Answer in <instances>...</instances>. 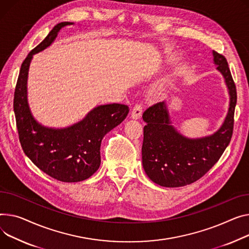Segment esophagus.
Here are the masks:
<instances>
[{
    "label": "esophagus",
    "mask_w": 249,
    "mask_h": 249,
    "mask_svg": "<svg viewBox=\"0 0 249 249\" xmlns=\"http://www.w3.org/2000/svg\"><path fill=\"white\" fill-rule=\"evenodd\" d=\"M142 115V106L141 104H136L131 111V118L140 119Z\"/></svg>",
    "instance_id": "1"
}]
</instances>
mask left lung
<instances>
[{"label":"left lung","mask_w":249,"mask_h":249,"mask_svg":"<svg viewBox=\"0 0 249 249\" xmlns=\"http://www.w3.org/2000/svg\"><path fill=\"white\" fill-rule=\"evenodd\" d=\"M213 61L222 74L229 94V108L221 127L212 135L187 138L171 125L165 102L143 113L144 138L142 163L147 176L163 187H181L193 183L207 173L228 146L233 132L237 95L228 63L213 51Z\"/></svg>","instance_id":"obj_1"}]
</instances>
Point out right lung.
Segmentation results:
<instances>
[{
  "label": "right lung",
  "mask_w": 249,
  "mask_h": 249,
  "mask_svg": "<svg viewBox=\"0 0 249 249\" xmlns=\"http://www.w3.org/2000/svg\"><path fill=\"white\" fill-rule=\"evenodd\" d=\"M68 25L73 23L56 25L24 60L14 94V112L21 146L31 161L52 178L79 182L98 170L102 139L126 118L129 107L116 103L98 106L83 120L60 129L43 126L33 117L27 99L28 72L33 55L51 45L58 32Z\"/></svg>",
  "instance_id": "add662e5"
}]
</instances>
